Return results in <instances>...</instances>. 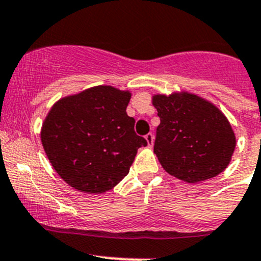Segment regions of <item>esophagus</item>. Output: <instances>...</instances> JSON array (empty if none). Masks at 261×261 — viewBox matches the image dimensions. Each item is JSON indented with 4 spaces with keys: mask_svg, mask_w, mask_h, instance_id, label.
I'll use <instances>...</instances> for the list:
<instances>
[{
    "mask_svg": "<svg viewBox=\"0 0 261 261\" xmlns=\"http://www.w3.org/2000/svg\"><path fill=\"white\" fill-rule=\"evenodd\" d=\"M145 139H146V141H147V145L150 146H152L153 145V140H154V137H153V134L152 133H148L147 135L145 136Z\"/></svg>",
    "mask_w": 261,
    "mask_h": 261,
    "instance_id": "esophagus-1",
    "label": "esophagus"
}]
</instances>
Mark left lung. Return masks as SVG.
Segmentation results:
<instances>
[{
	"instance_id": "8db88e82",
	"label": "left lung",
	"mask_w": 261,
	"mask_h": 261,
	"mask_svg": "<svg viewBox=\"0 0 261 261\" xmlns=\"http://www.w3.org/2000/svg\"><path fill=\"white\" fill-rule=\"evenodd\" d=\"M152 101L161 120L153 151L166 172L197 183L227 168L236 136L213 104L188 93L154 95Z\"/></svg>"
}]
</instances>
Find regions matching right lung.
Segmentation results:
<instances>
[{
    "label": "right lung",
    "instance_id": "obj_1",
    "mask_svg": "<svg viewBox=\"0 0 261 261\" xmlns=\"http://www.w3.org/2000/svg\"><path fill=\"white\" fill-rule=\"evenodd\" d=\"M131 94L95 87L53 105L42 127V145L68 185L87 193L111 190L128 173L144 137L126 113Z\"/></svg>",
    "mask_w": 261,
    "mask_h": 261
}]
</instances>
